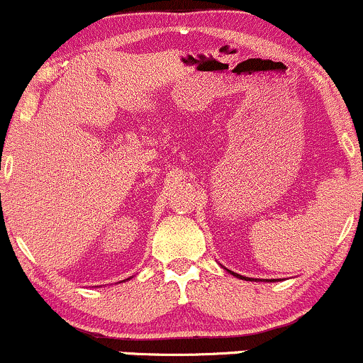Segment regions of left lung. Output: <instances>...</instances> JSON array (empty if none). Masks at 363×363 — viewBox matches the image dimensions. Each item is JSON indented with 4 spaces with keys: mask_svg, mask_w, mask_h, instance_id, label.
I'll return each mask as SVG.
<instances>
[{
    "mask_svg": "<svg viewBox=\"0 0 363 363\" xmlns=\"http://www.w3.org/2000/svg\"><path fill=\"white\" fill-rule=\"evenodd\" d=\"M234 274H235V272H234ZM237 277H240V279H245V277H244V276H240V274H237Z\"/></svg>",
    "mask_w": 363,
    "mask_h": 363,
    "instance_id": "1",
    "label": "left lung"
}]
</instances>
